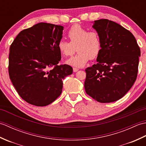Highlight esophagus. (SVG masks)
<instances>
[{
  "mask_svg": "<svg viewBox=\"0 0 146 146\" xmlns=\"http://www.w3.org/2000/svg\"><path fill=\"white\" fill-rule=\"evenodd\" d=\"M73 71H74V72H76L77 71H78V70H79V68H73Z\"/></svg>",
  "mask_w": 146,
  "mask_h": 146,
  "instance_id": "34e87169",
  "label": "esophagus"
}]
</instances>
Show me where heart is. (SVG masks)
Segmentation results:
<instances>
[{"label": "heart", "instance_id": "1", "mask_svg": "<svg viewBox=\"0 0 146 146\" xmlns=\"http://www.w3.org/2000/svg\"><path fill=\"white\" fill-rule=\"evenodd\" d=\"M70 42L61 39L58 43L60 53L65 57L71 56L76 50L75 56L67 61V63L75 67H82L90 59L97 58L102 49V42L97 32L89 31L78 25L71 27L67 33Z\"/></svg>", "mask_w": 146, "mask_h": 146}]
</instances>
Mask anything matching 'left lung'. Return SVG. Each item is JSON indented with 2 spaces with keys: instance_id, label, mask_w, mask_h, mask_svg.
<instances>
[{
  "instance_id": "1",
  "label": "left lung",
  "mask_w": 146,
  "mask_h": 146,
  "mask_svg": "<svg viewBox=\"0 0 146 146\" xmlns=\"http://www.w3.org/2000/svg\"><path fill=\"white\" fill-rule=\"evenodd\" d=\"M102 42L97 63L86 68V94L100 103L122 98L137 78L140 48L134 35L108 19L94 21Z\"/></svg>"
}]
</instances>
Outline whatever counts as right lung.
I'll list each match as a JSON object with an SVG mask.
<instances>
[{
	"instance_id": "1",
	"label": "right lung",
	"mask_w": 146,
	"mask_h": 146,
	"mask_svg": "<svg viewBox=\"0 0 146 146\" xmlns=\"http://www.w3.org/2000/svg\"><path fill=\"white\" fill-rule=\"evenodd\" d=\"M63 27L40 23L24 29L9 49V77L18 94L27 103L44 107L62 92L63 80L71 75L70 65H58V43Z\"/></svg>"
}]
</instances>
